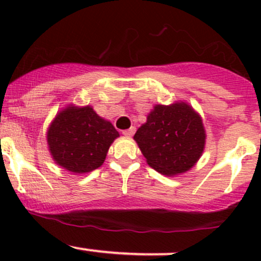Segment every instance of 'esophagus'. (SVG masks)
I'll return each instance as SVG.
<instances>
[{"label": "esophagus", "instance_id": "obj_1", "mask_svg": "<svg viewBox=\"0 0 261 261\" xmlns=\"http://www.w3.org/2000/svg\"><path fill=\"white\" fill-rule=\"evenodd\" d=\"M135 131H136V127H135V126H131L130 128H127V130H124V131H122V134H124L125 136L131 137V136H133V135L135 134Z\"/></svg>", "mask_w": 261, "mask_h": 261}]
</instances>
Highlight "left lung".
Segmentation results:
<instances>
[{
    "label": "left lung",
    "mask_w": 261,
    "mask_h": 261,
    "mask_svg": "<svg viewBox=\"0 0 261 261\" xmlns=\"http://www.w3.org/2000/svg\"><path fill=\"white\" fill-rule=\"evenodd\" d=\"M201 118L185 103L155 106L134 139L152 168L166 175L187 172L205 147Z\"/></svg>",
    "instance_id": "left-lung-1"
}]
</instances>
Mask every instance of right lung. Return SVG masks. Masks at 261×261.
Instances as JSON below:
<instances>
[{
	"label": "right lung",
	"instance_id": "1",
	"mask_svg": "<svg viewBox=\"0 0 261 261\" xmlns=\"http://www.w3.org/2000/svg\"><path fill=\"white\" fill-rule=\"evenodd\" d=\"M119 133L91 107H68L60 112L47 131V143L59 166L76 174L103 164Z\"/></svg>",
	"mask_w": 261,
	"mask_h": 261
}]
</instances>
